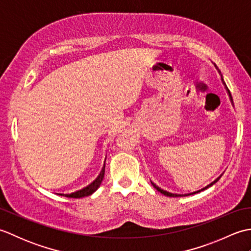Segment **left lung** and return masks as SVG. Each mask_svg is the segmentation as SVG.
Segmentation results:
<instances>
[{
  "instance_id": "obj_1",
  "label": "left lung",
  "mask_w": 251,
  "mask_h": 251,
  "mask_svg": "<svg viewBox=\"0 0 251 251\" xmlns=\"http://www.w3.org/2000/svg\"><path fill=\"white\" fill-rule=\"evenodd\" d=\"M215 65V63H214ZM215 67L217 68V66L215 65ZM217 70L219 71V69L217 68ZM219 73H220V75H221V81H222V83H223V85H225V88H226V93H227V95H228V98H230V100H231V102H232V104H233V98H232V95H231V93H230V90H228V88H227V86H226V82H225V79H223V76H222V74H221V72L219 71ZM234 105V104H233ZM221 176L222 175H220L219 177H218L215 181H212V182L210 183V184H208L207 186H205V188H202L201 190H199V191H196V192H192V193H188V194H175V193H170V192H168V191H165V190H163V189H161L159 188V186H157L155 183H153L152 181H151V183H152V185L154 186V188H155L158 192H161L162 194H164V195H166V196H170V197H181V196H189V195H192V194H196V193H199V192H201V191H204V190H206V189H208L209 188V186H211V185H214L218 180H219L220 178H221Z\"/></svg>"
}]
</instances>
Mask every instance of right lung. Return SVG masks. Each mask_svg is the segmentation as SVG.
<instances>
[{
	"mask_svg": "<svg viewBox=\"0 0 251 251\" xmlns=\"http://www.w3.org/2000/svg\"><path fill=\"white\" fill-rule=\"evenodd\" d=\"M104 170H105V164L104 166L102 168V170H101L100 175L97 177V179H96L95 181H93L92 183H90L89 185H87L86 188H84L82 190H78L76 192H73V193H70V194H63V193H59V195H62V196H67V197H72V199H79V197H84V196H88V195H92L94 192H96L98 190V188L100 186L101 182H102V180L104 178Z\"/></svg>",
	"mask_w": 251,
	"mask_h": 251,
	"instance_id": "add662e5",
	"label": "right lung"
}]
</instances>
